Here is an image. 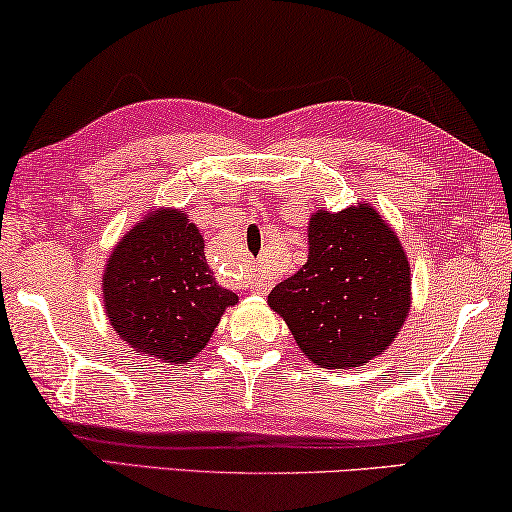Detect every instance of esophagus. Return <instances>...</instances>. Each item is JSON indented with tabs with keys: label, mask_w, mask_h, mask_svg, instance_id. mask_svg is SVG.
<instances>
[{
	"label": "esophagus",
	"mask_w": 512,
	"mask_h": 512,
	"mask_svg": "<svg viewBox=\"0 0 512 512\" xmlns=\"http://www.w3.org/2000/svg\"><path fill=\"white\" fill-rule=\"evenodd\" d=\"M249 287L251 291H256V294H265L272 287V280L268 275H263V272H254V275L249 277Z\"/></svg>",
	"instance_id": "34e87169"
}]
</instances>
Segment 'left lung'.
Masks as SVG:
<instances>
[{
	"instance_id": "left-lung-1",
	"label": "left lung",
	"mask_w": 512,
	"mask_h": 512,
	"mask_svg": "<svg viewBox=\"0 0 512 512\" xmlns=\"http://www.w3.org/2000/svg\"><path fill=\"white\" fill-rule=\"evenodd\" d=\"M308 240V263L270 291V308L308 360L360 367L393 343L409 313L407 256L369 207L317 211Z\"/></svg>"
}]
</instances>
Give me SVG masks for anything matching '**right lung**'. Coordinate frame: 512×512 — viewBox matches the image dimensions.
Listing matches in <instances>:
<instances>
[{
  "instance_id": "obj_1",
  "label": "right lung",
  "mask_w": 512,
  "mask_h": 512,
  "mask_svg": "<svg viewBox=\"0 0 512 512\" xmlns=\"http://www.w3.org/2000/svg\"><path fill=\"white\" fill-rule=\"evenodd\" d=\"M112 327L138 353L188 362L237 303L216 282L199 230L178 211L138 223L112 251L103 277Z\"/></svg>"
}]
</instances>
